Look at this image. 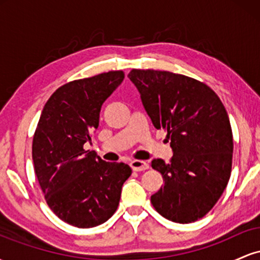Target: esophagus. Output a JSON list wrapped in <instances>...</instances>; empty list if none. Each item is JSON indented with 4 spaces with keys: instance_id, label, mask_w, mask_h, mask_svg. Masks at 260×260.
I'll return each instance as SVG.
<instances>
[{
    "instance_id": "1",
    "label": "esophagus",
    "mask_w": 260,
    "mask_h": 260,
    "mask_svg": "<svg viewBox=\"0 0 260 260\" xmlns=\"http://www.w3.org/2000/svg\"><path fill=\"white\" fill-rule=\"evenodd\" d=\"M131 168L133 171H144V170L149 169V164L142 160H132L131 161Z\"/></svg>"
}]
</instances>
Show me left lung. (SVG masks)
Masks as SVG:
<instances>
[{
    "label": "left lung",
    "instance_id": "obj_1",
    "mask_svg": "<svg viewBox=\"0 0 260 260\" xmlns=\"http://www.w3.org/2000/svg\"><path fill=\"white\" fill-rule=\"evenodd\" d=\"M128 78L154 127L168 131L174 153L169 164L151 161L164 178L151 204L171 221H196L216 204L231 175L234 140L228 112L215 92L189 77L132 70Z\"/></svg>",
    "mask_w": 260,
    "mask_h": 260
}]
</instances>
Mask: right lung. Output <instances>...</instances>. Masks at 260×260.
Returning <instances> with one entry per match:
<instances>
[{
    "mask_svg": "<svg viewBox=\"0 0 260 260\" xmlns=\"http://www.w3.org/2000/svg\"><path fill=\"white\" fill-rule=\"evenodd\" d=\"M123 78L122 71H111L62 85L45 104L32 138L35 175L47 205L76 228L107 221L132 174L127 164L106 162L83 148L99 126L101 106Z\"/></svg>",
    "mask_w": 260,
    "mask_h": 260,
    "instance_id": "1",
    "label": "right lung"
}]
</instances>
